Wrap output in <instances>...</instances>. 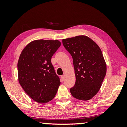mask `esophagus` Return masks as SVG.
I'll use <instances>...</instances> for the list:
<instances>
[{"label":"esophagus","instance_id":"obj_1","mask_svg":"<svg viewBox=\"0 0 127 127\" xmlns=\"http://www.w3.org/2000/svg\"><path fill=\"white\" fill-rule=\"evenodd\" d=\"M61 80H62V81H64V80H65V76L62 75V76H61Z\"/></svg>","mask_w":127,"mask_h":127}]
</instances>
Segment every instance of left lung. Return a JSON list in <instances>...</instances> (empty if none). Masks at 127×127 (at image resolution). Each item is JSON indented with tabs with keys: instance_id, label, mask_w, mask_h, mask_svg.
Returning a JSON list of instances; mask_svg holds the SVG:
<instances>
[{
	"instance_id": "8db88e82",
	"label": "left lung",
	"mask_w": 127,
	"mask_h": 127,
	"mask_svg": "<svg viewBox=\"0 0 127 127\" xmlns=\"http://www.w3.org/2000/svg\"><path fill=\"white\" fill-rule=\"evenodd\" d=\"M73 58L75 85L70 89L74 98L91 99L99 91L106 73V64L98 45L84 35L62 40Z\"/></svg>"
}]
</instances>
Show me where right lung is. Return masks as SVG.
<instances>
[{"label": "right lung", "instance_id": "obj_1", "mask_svg": "<svg viewBox=\"0 0 127 127\" xmlns=\"http://www.w3.org/2000/svg\"><path fill=\"white\" fill-rule=\"evenodd\" d=\"M61 45L58 40H35L26 46L19 57V83L27 95L38 103L53 99L61 84L51 61Z\"/></svg>", "mask_w": 127, "mask_h": 127}]
</instances>
